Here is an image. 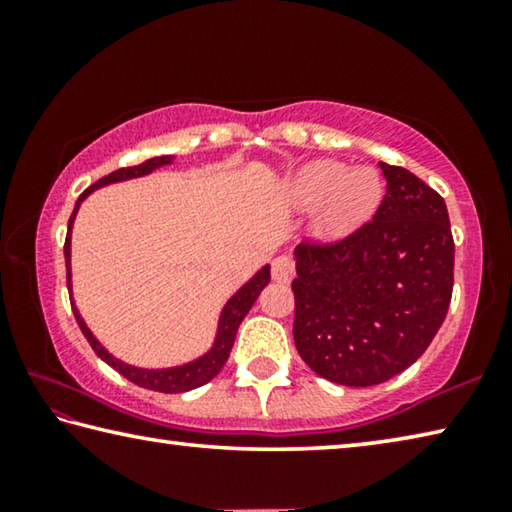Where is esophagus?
Returning <instances> with one entry per match:
<instances>
[{"instance_id":"34e87169","label":"esophagus","mask_w":512,"mask_h":512,"mask_svg":"<svg viewBox=\"0 0 512 512\" xmlns=\"http://www.w3.org/2000/svg\"><path fill=\"white\" fill-rule=\"evenodd\" d=\"M271 273L275 282H291L293 273H296V262L289 255H277L271 264Z\"/></svg>"}]
</instances>
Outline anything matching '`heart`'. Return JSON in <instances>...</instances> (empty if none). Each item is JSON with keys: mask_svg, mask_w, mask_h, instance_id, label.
Returning <instances> with one entry per match:
<instances>
[{"mask_svg": "<svg viewBox=\"0 0 512 512\" xmlns=\"http://www.w3.org/2000/svg\"><path fill=\"white\" fill-rule=\"evenodd\" d=\"M291 205L318 210V230L336 237L357 228L375 212L381 198L379 176L372 169H352L336 160L307 164L289 185Z\"/></svg>", "mask_w": 512, "mask_h": 512, "instance_id": "1", "label": "heart"}]
</instances>
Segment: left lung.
I'll return each mask as SVG.
<instances>
[{"label": "left lung", "instance_id": "1", "mask_svg": "<svg viewBox=\"0 0 512 512\" xmlns=\"http://www.w3.org/2000/svg\"><path fill=\"white\" fill-rule=\"evenodd\" d=\"M386 194L343 239L296 248L293 341L334 384L375 386L422 357L454 289V237L436 189L379 162Z\"/></svg>", "mask_w": 512, "mask_h": 512}]
</instances>
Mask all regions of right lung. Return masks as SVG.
I'll use <instances>...</instances> for the list:
<instances>
[{
    "instance_id": "right-lung-1",
    "label": "right lung",
    "mask_w": 512,
    "mask_h": 512,
    "mask_svg": "<svg viewBox=\"0 0 512 512\" xmlns=\"http://www.w3.org/2000/svg\"><path fill=\"white\" fill-rule=\"evenodd\" d=\"M171 162V155H160V158H151L142 164H137V167H124V169H117L108 173V176L99 178L97 183L90 185L85 192L79 196V201L74 205V212L69 216V223H67V237H65V266H67V289H72V273H69V235H72V223H74V216L76 210H79L81 201L88 194H92L94 189H99L103 185H110V183H119V180H128V178H137V176H146V173H151L153 169L162 167V164H169ZM271 282V266H264L262 271H259L253 280L248 284H244L235 296L228 300V305L223 307L221 311V320H219V332H216V341L212 345V350L205 354V357L196 359L192 363H185V366H178V368H164V370H144V368H135V366H128V363L119 361L112 357V354L103 348V345L94 339L92 332L88 329V325L83 323V318L79 316V311L74 307V300H72V311H74V318L76 323H79L81 332L88 343L92 345V350L97 352V357L103 359L108 363V366L115 368L121 377H126L128 381H133V384L142 386V388H149V391H158V393H185V391H192V388H198L210 381L212 377H216L221 372V368L225 366V361L230 357V350L232 345H235V336H237V329L241 325V320L250 311V307L255 305V300L266 284Z\"/></svg>"
}]
</instances>
